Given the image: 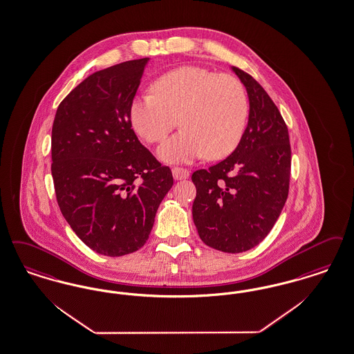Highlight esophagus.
I'll use <instances>...</instances> for the list:
<instances>
[{"instance_id":"esophagus-1","label":"esophagus","mask_w":354,"mask_h":354,"mask_svg":"<svg viewBox=\"0 0 354 354\" xmlns=\"http://www.w3.org/2000/svg\"><path fill=\"white\" fill-rule=\"evenodd\" d=\"M172 176L175 180H182L187 179L189 176V171L187 169H180V167H174L172 169Z\"/></svg>"}]
</instances>
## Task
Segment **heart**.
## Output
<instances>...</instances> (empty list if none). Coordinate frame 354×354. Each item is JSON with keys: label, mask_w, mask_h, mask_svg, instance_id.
Returning a JSON list of instances; mask_svg holds the SVG:
<instances>
[{"label": "heart", "mask_w": 354, "mask_h": 354, "mask_svg": "<svg viewBox=\"0 0 354 354\" xmlns=\"http://www.w3.org/2000/svg\"><path fill=\"white\" fill-rule=\"evenodd\" d=\"M249 112L246 91L232 75L185 66L159 77L154 92L136 96L130 122L149 143L162 141L179 124L183 130L158 147L166 163L230 154L243 134Z\"/></svg>", "instance_id": "obj_1"}]
</instances>
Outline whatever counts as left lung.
<instances>
[{"label": "left lung", "instance_id": "obj_1", "mask_svg": "<svg viewBox=\"0 0 354 354\" xmlns=\"http://www.w3.org/2000/svg\"><path fill=\"white\" fill-rule=\"evenodd\" d=\"M249 97V120L234 151L192 174V217L201 241L224 253H242L268 236L288 196V129L268 92L232 67Z\"/></svg>", "mask_w": 354, "mask_h": 354}]
</instances>
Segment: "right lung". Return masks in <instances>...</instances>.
Returning a JSON list of instances; mask_svg holds the SVG:
<instances>
[{
	"label": "right lung",
	"mask_w": 354,
	"mask_h": 354,
	"mask_svg": "<svg viewBox=\"0 0 354 354\" xmlns=\"http://www.w3.org/2000/svg\"><path fill=\"white\" fill-rule=\"evenodd\" d=\"M147 63L143 57L92 73L60 102L53 124L59 208L88 248L108 257L141 249L174 184L130 122Z\"/></svg>",
	"instance_id": "1"
}]
</instances>
